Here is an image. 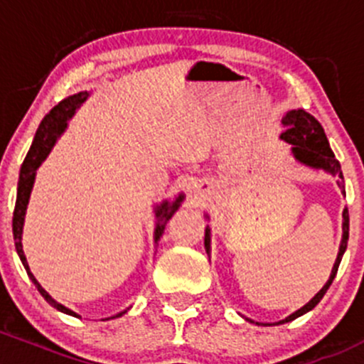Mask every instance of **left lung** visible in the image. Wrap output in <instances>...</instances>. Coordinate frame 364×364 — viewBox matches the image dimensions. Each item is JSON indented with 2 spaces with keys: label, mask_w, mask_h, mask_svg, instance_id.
I'll return each instance as SVG.
<instances>
[{
  "label": "left lung",
  "mask_w": 364,
  "mask_h": 364,
  "mask_svg": "<svg viewBox=\"0 0 364 364\" xmlns=\"http://www.w3.org/2000/svg\"><path fill=\"white\" fill-rule=\"evenodd\" d=\"M282 124L286 126V131L280 134V140H284L286 144L291 145V154L299 164L303 166H309L312 170H322L326 173H329L331 177L336 178V183L338 187L343 189V173H342V166H340L338 159H336L333 151L329 149V141L326 138L324 129L319 124L314 115H310L309 112L301 110V108H296V110H289L286 114V117L282 119ZM346 194V193H343ZM208 219V215H205ZM210 240H212V235H210V228L207 226L205 230V249H207V254L210 257ZM347 240H349V210H343L342 213V242H340L338 247V256H336L335 264H333L331 275H329L328 282L322 286V289L310 299L306 305H303L301 309H298L296 312L287 316L286 319L277 321V322H256L249 317H243L245 321L254 322L257 326H279V324H286V322H291L298 317H301L303 314L310 312L317 303L321 301L322 296L326 294V291L329 289L331 286L333 279L336 277V272H338L340 261H342L343 254H346L347 249Z\"/></svg>",
  "instance_id": "left-lung-1"
}]
</instances>
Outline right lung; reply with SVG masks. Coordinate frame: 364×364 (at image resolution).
Returning a JSON list of instances; mask_svg holds the SVG:
<instances>
[{
  "instance_id": "right-lung-1",
  "label": "right lung",
  "mask_w": 364,
  "mask_h": 364,
  "mask_svg": "<svg viewBox=\"0 0 364 364\" xmlns=\"http://www.w3.org/2000/svg\"><path fill=\"white\" fill-rule=\"evenodd\" d=\"M91 92L82 91L77 92V95H71L68 98H65L59 105H55L50 112L43 117L42 124L38 126L35 134V140H33L31 149H29L28 156H26L24 163H22L21 175H18V183H17V200H15V210H14V220H12V230H14V240H15V249H17L18 257H21L22 264H24L26 272H28L29 279L33 280V284L36 286V289L40 291V294L47 299L48 305H52L54 309H58L59 312L68 314L71 317H80L77 312L68 309V306L61 305L59 301H55L47 291L40 286L38 280L35 279V275L29 269L28 259L24 256V250H22V228H24V217L26 210H28L29 196H31L33 186H35L36 178V170L42 166V163L47 159V156L50 154L52 147L55 145L58 138L65 133L66 126H68V121L75 115V112L84 105V101L89 98ZM183 193L177 194L175 200H163L161 203H157L154 207V217H156V228H154V243L159 242V238L163 237L164 226H166L168 220L171 219L175 212H177L178 207L183 201ZM127 310H122V312L115 314V316L108 317V319H115V317H121L122 314H126Z\"/></svg>"
}]
</instances>
